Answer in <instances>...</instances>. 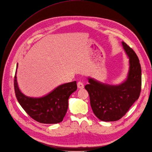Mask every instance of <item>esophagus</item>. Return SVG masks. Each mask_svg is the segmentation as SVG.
Here are the masks:
<instances>
[{
  "label": "esophagus",
  "mask_w": 152,
  "mask_h": 152,
  "mask_svg": "<svg viewBox=\"0 0 152 152\" xmlns=\"http://www.w3.org/2000/svg\"><path fill=\"white\" fill-rule=\"evenodd\" d=\"M77 87L78 88H80V89H82L84 88V85L83 83V82H78L77 83Z\"/></svg>",
  "instance_id": "34e87169"
}]
</instances>
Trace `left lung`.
Instances as JSON below:
<instances>
[{"instance_id": "1", "label": "left lung", "mask_w": 152, "mask_h": 152, "mask_svg": "<svg viewBox=\"0 0 152 152\" xmlns=\"http://www.w3.org/2000/svg\"><path fill=\"white\" fill-rule=\"evenodd\" d=\"M123 48L129 58L126 80L119 85H109L88 78L85 86L90 96V105L95 116L104 122H114L123 117L139 98L142 86V69L135 52L124 42Z\"/></svg>"}]
</instances>
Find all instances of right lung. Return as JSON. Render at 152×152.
Returning <instances> with one entry per match:
<instances>
[{
    "label": "right lung",
    "mask_w": 152,
    "mask_h": 152,
    "mask_svg": "<svg viewBox=\"0 0 152 152\" xmlns=\"http://www.w3.org/2000/svg\"><path fill=\"white\" fill-rule=\"evenodd\" d=\"M18 64L17 65V69ZM17 69L14 77L15 96L24 110L37 122L53 124L61 122L68 109V100L77 89V82L64 83L42 97H30L23 94L17 82Z\"/></svg>",
    "instance_id": "1"
}]
</instances>
